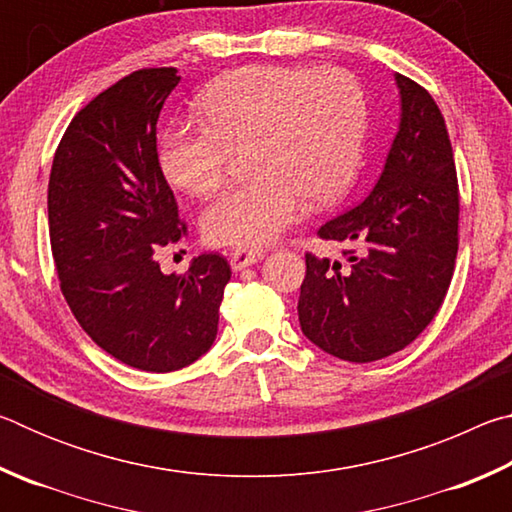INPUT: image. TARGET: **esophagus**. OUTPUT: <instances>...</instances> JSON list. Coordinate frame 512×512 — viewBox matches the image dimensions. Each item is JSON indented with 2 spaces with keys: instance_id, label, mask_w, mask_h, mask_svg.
<instances>
[{
  "instance_id": "34e87169",
  "label": "esophagus",
  "mask_w": 512,
  "mask_h": 512,
  "mask_svg": "<svg viewBox=\"0 0 512 512\" xmlns=\"http://www.w3.org/2000/svg\"><path fill=\"white\" fill-rule=\"evenodd\" d=\"M262 257H264L262 248H235L230 250V266L235 268V271H241V268L257 264Z\"/></svg>"
}]
</instances>
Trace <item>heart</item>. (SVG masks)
<instances>
[{
	"instance_id": "1",
	"label": "heart",
	"mask_w": 512,
	"mask_h": 512,
	"mask_svg": "<svg viewBox=\"0 0 512 512\" xmlns=\"http://www.w3.org/2000/svg\"><path fill=\"white\" fill-rule=\"evenodd\" d=\"M203 119H178L160 135L171 185L205 196L221 185L232 146L248 142L250 176L221 189L203 212L216 246L253 248L348 189L366 133V94L341 67L248 65L201 94Z\"/></svg>"
}]
</instances>
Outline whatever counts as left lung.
I'll return each instance as SVG.
<instances>
[{
    "instance_id": "left-lung-1",
    "label": "left lung",
    "mask_w": 512,
    "mask_h": 512,
    "mask_svg": "<svg viewBox=\"0 0 512 512\" xmlns=\"http://www.w3.org/2000/svg\"><path fill=\"white\" fill-rule=\"evenodd\" d=\"M402 121L366 201L316 235L343 241L348 264L305 253L298 318L307 339L354 363L404 350L447 296L458 253L461 194L445 117L431 94L397 74Z\"/></svg>"
}]
</instances>
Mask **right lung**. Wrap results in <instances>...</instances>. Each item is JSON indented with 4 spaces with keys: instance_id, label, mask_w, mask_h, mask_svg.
<instances>
[{
    "instance_id": "obj_1",
    "label": "right lung",
    "mask_w": 512,
    "mask_h": 512,
    "mask_svg": "<svg viewBox=\"0 0 512 512\" xmlns=\"http://www.w3.org/2000/svg\"><path fill=\"white\" fill-rule=\"evenodd\" d=\"M176 67L124 76L76 112L49 173V241L60 291L85 334L126 366L185 368L219 329L228 259L198 255L164 275L162 248L187 237L158 160V117Z\"/></svg>"
}]
</instances>
